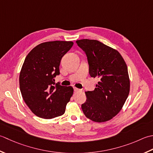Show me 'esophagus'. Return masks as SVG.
Masks as SVG:
<instances>
[{
  "label": "esophagus",
  "mask_w": 153,
  "mask_h": 153,
  "mask_svg": "<svg viewBox=\"0 0 153 153\" xmlns=\"http://www.w3.org/2000/svg\"><path fill=\"white\" fill-rule=\"evenodd\" d=\"M74 91L77 92H81V91H82V90H81L79 89V88H76V87H74Z\"/></svg>",
  "instance_id": "34e87169"
}]
</instances>
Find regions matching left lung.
I'll list each match as a JSON object with an SVG mask.
<instances>
[{
    "label": "left lung",
    "mask_w": 153,
    "mask_h": 153,
    "mask_svg": "<svg viewBox=\"0 0 153 153\" xmlns=\"http://www.w3.org/2000/svg\"><path fill=\"white\" fill-rule=\"evenodd\" d=\"M85 52L91 77L99 82L93 91H86L81 105L84 114L95 122H104L119 113L128 97L130 81L127 67L116 49L94 39L76 42Z\"/></svg>",
    "instance_id": "left-lung-1"
}]
</instances>
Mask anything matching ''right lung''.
Masks as SVG:
<instances>
[{
  "instance_id": "1",
  "label": "right lung",
  "mask_w": 153,
  "mask_h": 153,
  "mask_svg": "<svg viewBox=\"0 0 153 153\" xmlns=\"http://www.w3.org/2000/svg\"><path fill=\"white\" fill-rule=\"evenodd\" d=\"M73 42L53 41L40 43L25 59L20 73L22 96L36 116L43 119L62 116L73 94L71 86L55 85L62 57Z\"/></svg>"
}]
</instances>
